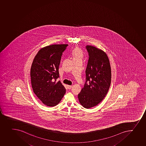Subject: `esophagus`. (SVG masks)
I'll list each match as a JSON object with an SVG mask.
<instances>
[{
	"label": "esophagus",
	"instance_id": "1",
	"mask_svg": "<svg viewBox=\"0 0 146 146\" xmlns=\"http://www.w3.org/2000/svg\"><path fill=\"white\" fill-rule=\"evenodd\" d=\"M67 86H68V88L69 89H71V88H72V86H71V85H68Z\"/></svg>",
	"mask_w": 146,
	"mask_h": 146
}]
</instances>
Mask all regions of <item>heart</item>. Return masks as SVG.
<instances>
[{"label":"heart","instance_id":"1","mask_svg":"<svg viewBox=\"0 0 146 146\" xmlns=\"http://www.w3.org/2000/svg\"><path fill=\"white\" fill-rule=\"evenodd\" d=\"M72 57H73V59H78V58L82 59V57L84 56V54H83L82 50H81V48H80L78 47H77L72 50Z\"/></svg>","mask_w":146,"mask_h":146}]
</instances>
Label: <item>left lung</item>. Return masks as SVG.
Masks as SVG:
<instances>
[{
    "label": "left lung",
    "mask_w": 146,
    "mask_h": 146,
    "mask_svg": "<svg viewBox=\"0 0 146 146\" xmlns=\"http://www.w3.org/2000/svg\"><path fill=\"white\" fill-rule=\"evenodd\" d=\"M89 60L86 82L78 94L80 103L86 109L96 106L104 100L111 83V72L108 56L102 50L92 45L86 47Z\"/></svg>",
    "instance_id": "1"
}]
</instances>
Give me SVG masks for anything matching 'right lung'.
Segmentation results:
<instances>
[{
  "mask_svg": "<svg viewBox=\"0 0 146 146\" xmlns=\"http://www.w3.org/2000/svg\"><path fill=\"white\" fill-rule=\"evenodd\" d=\"M67 44H51L41 48L35 57L30 70L33 92L47 106H55L61 101L66 90L60 81L59 66Z\"/></svg>",
  "mask_w": 146,
  "mask_h": 146,
  "instance_id": "add662e5",
  "label": "right lung"
}]
</instances>
